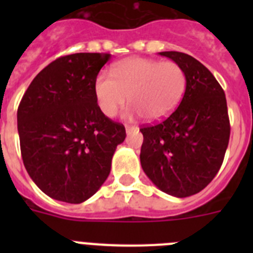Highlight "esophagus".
Returning <instances> with one entry per match:
<instances>
[{"instance_id":"1","label":"esophagus","mask_w":253,"mask_h":253,"mask_svg":"<svg viewBox=\"0 0 253 253\" xmlns=\"http://www.w3.org/2000/svg\"><path fill=\"white\" fill-rule=\"evenodd\" d=\"M133 130H134V126H130V125H125V131H126V134H130Z\"/></svg>"}]
</instances>
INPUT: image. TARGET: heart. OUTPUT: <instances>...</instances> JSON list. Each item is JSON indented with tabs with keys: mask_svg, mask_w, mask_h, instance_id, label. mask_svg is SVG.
<instances>
[{
	"mask_svg": "<svg viewBox=\"0 0 253 253\" xmlns=\"http://www.w3.org/2000/svg\"><path fill=\"white\" fill-rule=\"evenodd\" d=\"M109 76H97L93 92L100 110L114 118L128 100L133 106L128 116L143 115L147 120H160L175 110L184 95L186 77L184 69L172 60L157 62L146 58H126L116 64Z\"/></svg>",
	"mask_w": 253,
	"mask_h": 253,
	"instance_id": "heart-1",
	"label": "heart"
}]
</instances>
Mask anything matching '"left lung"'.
Here are the masks:
<instances>
[{"mask_svg": "<svg viewBox=\"0 0 253 253\" xmlns=\"http://www.w3.org/2000/svg\"><path fill=\"white\" fill-rule=\"evenodd\" d=\"M184 69L186 88L173 113L140 129V165L161 191L187 198L202 191L222 166L229 142L227 100L209 69L180 51H161Z\"/></svg>", "mask_w": 253, "mask_h": 253, "instance_id": "8db88e82", "label": "left lung"}]
</instances>
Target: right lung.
I'll list each match as a JSON object with an SVG mask.
<instances>
[{
    "mask_svg": "<svg viewBox=\"0 0 253 253\" xmlns=\"http://www.w3.org/2000/svg\"><path fill=\"white\" fill-rule=\"evenodd\" d=\"M111 54L76 53L51 62L33 80L17 109L24 166L44 194L80 204L106 181L123 124L100 110L93 84Z\"/></svg>",
    "mask_w": 253,
    "mask_h": 253,
    "instance_id": "obj_1",
    "label": "right lung"
}]
</instances>
